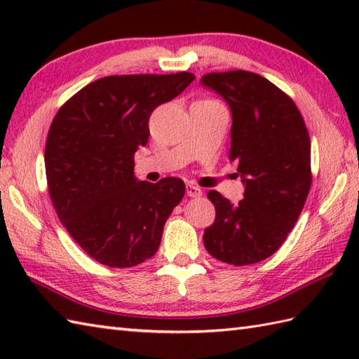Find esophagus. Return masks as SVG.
<instances>
[{"label":"esophagus","instance_id":"obj_1","mask_svg":"<svg viewBox=\"0 0 359 359\" xmlns=\"http://www.w3.org/2000/svg\"><path fill=\"white\" fill-rule=\"evenodd\" d=\"M187 194L189 196V197H201L202 194H203V191L202 189L199 188V187H196V185H191V184H188L187 185Z\"/></svg>","mask_w":359,"mask_h":359}]
</instances>
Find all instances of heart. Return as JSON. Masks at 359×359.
Segmentation results:
<instances>
[{
	"label": "heart",
	"mask_w": 359,
	"mask_h": 359,
	"mask_svg": "<svg viewBox=\"0 0 359 359\" xmlns=\"http://www.w3.org/2000/svg\"><path fill=\"white\" fill-rule=\"evenodd\" d=\"M207 102H212V100H207Z\"/></svg>",
	"instance_id": "heart-1"
}]
</instances>
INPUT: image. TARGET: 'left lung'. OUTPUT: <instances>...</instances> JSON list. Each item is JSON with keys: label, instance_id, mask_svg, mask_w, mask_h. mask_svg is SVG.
Segmentation results:
<instances>
[{"label": "left lung", "instance_id": "obj_1", "mask_svg": "<svg viewBox=\"0 0 359 359\" xmlns=\"http://www.w3.org/2000/svg\"><path fill=\"white\" fill-rule=\"evenodd\" d=\"M201 83L230 106V160L239 163L245 185L239 203L208 193L216 219L203 233V245L226 264L261 262L284 243L306 203L311 185L309 131L292 98L261 75L211 72Z\"/></svg>", "mask_w": 359, "mask_h": 359}]
</instances>
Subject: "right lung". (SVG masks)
<instances>
[{"label":"right lung","instance_id":"obj_1","mask_svg":"<svg viewBox=\"0 0 359 359\" xmlns=\"http://www.w3.org/2000/svg\"><path fill=\"white\" fill-rule=\"evenodd\" d=\"M191 72L111 75L89 83L53 117L44 149L60 222L97 262L128 269L156 255L184 180H137L134 154L148 143L152 111L184 93Z\"/></svg>","mask_w":359,"mask_h":359}]
</instances>
